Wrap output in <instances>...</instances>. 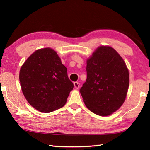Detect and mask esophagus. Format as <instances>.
<instances>
[{"label":"esophagus","mask_w":150,"mask_h":150,"mask_svg":"<svg viewBox=\"0 0 150 150\" xmlns=\"http://www.w3.org/2000/svg\"><path fill=\"white\" fill-rule=\"evenodd\" d=\"M73 85H74V87L75 88H79V85H80L79 83H78V82H74L73 83Z\"/></svg>","instance_id":"esophagus-1"}]
</instances>
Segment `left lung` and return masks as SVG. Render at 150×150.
Listing matches in <instances>:
<instances>
[{
	"mask_svg": "<svg viewBox=\"0 0 150 150\" xmlns=\"http://www.w3.org/2000/svg\"><path fill=\"white\" fill-rule=\"evenodd\" d=\"M87 80L80 93L87 107L106 116L119 109L126 99L129 71L122 58L108 45L96 48L87 60Z\"/></svg>",
	"mask_w": 150,
	"mask_h": 150,
	"instance_id": "obj_1",
	"label": "left lung"
}]
</instances>
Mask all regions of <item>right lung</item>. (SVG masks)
Here are the masks:
<instances>
[{
	"instance_id": "1",
	"label": "right lung",
	"mask_w": 150,
	"mask_h": 150,
	"mask_svg": "<svg viewBox=\"0 0 150 150\" xmlns=\"http://www.w3.org/2000/svg\"><path fill=\"white\" fill-rule=\"evenodd\" d=\"M19 79L28 102L45 113L64 106L74 87L67 68L50 47L38 50L28 58L20 68Z\"/></svg>"
}]
</instances>
